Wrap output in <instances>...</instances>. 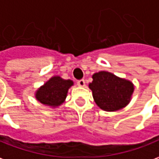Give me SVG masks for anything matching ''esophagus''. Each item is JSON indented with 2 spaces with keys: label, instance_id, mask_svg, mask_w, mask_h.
Segmentation results:
<instances>
[{
  "label": "esophagus",
  "instance_id": "obj_1",
  "mask_svg": "<svg viewBox=\"0 0 159 159\" xmlns=\"http://www.w3.org/2000/svg\"><path fill=\"white\" fill-rule=\"evenodd\" d=\"M77 85L79 86H85V85H86V82H85L84 80H79L77 81Z\"/></svg>",
  "mask_w": 159,
  "mask_h": 159
}]
</instances>
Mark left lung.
<instances>
[{
	"label": "left lung",
	"mask_w": 159,
	"mask_h": 159,
	"mask_svg": "<svg viewBox=\"0 0 159 159\" xmlns=\"http://www.w3.org/2000/svg\"><path fill=\"white\" fill-rule=\"evenodd\" d=\"M89 88L95 103L104 111H114L125 107L131 100L134 86L132 82L106 71L93 75Z\"/></svg>",
	"instance_id": "obj_1"
}]
</instances>
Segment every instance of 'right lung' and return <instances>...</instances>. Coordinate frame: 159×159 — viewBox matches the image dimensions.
<instances>
[{"label":"right lung","mask_w":159,"mask_h":159,"mask_svg":"<svg viewBox=\"0 0 159 159\" xmlns=\"http://www.w3.org/2000/svg\"><path fill=\"white\" fill-rule=\"evenodd\" d=\"M73 85L70 80H63L59 76L51 78L44 86L36 92V98L43 105L58 107L65 101L68 89Z\"/></svg>","instance_id":"obj_1"}]
</instances>
